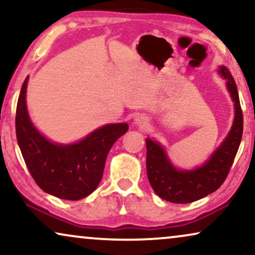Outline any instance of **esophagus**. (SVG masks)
Wrapping results in <instances>:
<instances>
[{"mask_svg":"<svg viewBox=\"0 0 255 255\" xmlns=\"http://www.w3.org/2000/svg\"><path fill=\"white\" fill-rule=\"evenodd\" d=\"M134 124L138 125V127L144 128L146 124H147V118L145 116H137L134 118Z\"/></svg>","mask_w":255,"mask_h":255,"instance_id":"34e87169","label":"esophagus"}]
</instances>
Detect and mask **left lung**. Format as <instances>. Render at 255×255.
I'll list each match as a JSON object with an SVG mask.
<instances>
[{
    "label": "left lung",
    "instance_id": "obj_1",
    "mask_svg": "<svg viewBox=\"0 0 255 255\" xmlns=\"http://www.w3.org/2000/svg\"><path fill=\"white\" fill-rule=\"evenodd\" d=\"M219 73L226 80L231 97L235 102V122L232 128L203 166L194 170H179L167 158L165 149L156 141L146 138V169L149 183L155 194L172 203H191L214 193L224 183L231 169L233 160L242 141L244 118L235 79L225 66Z\"/></svg>",
    "mask_w": 255,
    "mask_h": 255
}]
</instances>
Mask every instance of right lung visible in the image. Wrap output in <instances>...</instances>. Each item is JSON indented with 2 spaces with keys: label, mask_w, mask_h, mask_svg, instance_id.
<instances>
[{
  "label": "right lung",
  "mask_w": 255,
  "mask_h": 255,
  "mask_svg": "<svg viewBox=\"0 0 255 255\" xmlns=\"http://www.w3.org/2000/svg\"><path fill=\"white\" fill-rule=\"evenodd\" d=\"M27 80L20 89L16 109L17 142L27 169L45 193L62 200H81L99 186L108 153L128 125H106L72 145L51 142L33 127L27 114Z\"/></svg>",
  "instance_id": "1"
}]
</instances>
